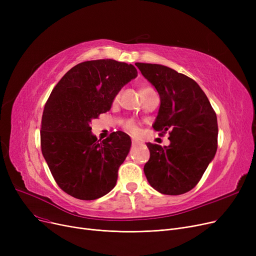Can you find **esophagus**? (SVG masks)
Instances as JSON below:
<instances>
[{
    "label": "esophagus",
    "mask_w": 256,
    "mask_h": 256,
    "mask_svg": "<svg viewBox=\"0 0 256 256\" xmlns=\"http://www.w3.org/2000/svg\"><path fill=\"white\" fill-rule=\"evenodd\" d=\"M143 143L137 139H132V146H138V145H142Z\"/></svg>",
    "instance_id": "esophagus-1"
}]
</instances>
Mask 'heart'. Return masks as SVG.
Segmentation results:
<instances>
[{
	"instance_id": "b5f03b06",
	"label": "heart",
	"mask_w": 256,
	"mask_h": 256,
	"mask_svg": "<svg viewBox=\"0 0 256 256\" xmlns=\"http://www.w3.org/2000/svg\"><path fill=\"white\" fill-rule=\"evenodd\" d=\"M148 89H150V87H143L142 89H141V93H143L144 91H146V90H148ZM118 98H119V93L118 94H116V96H115V100H118ZM124 126H126V128L128 130H130V132H138V128H137V126H136V124L132 120H128V121H126V124H124Z\"/></svg>"
}]
</instances>
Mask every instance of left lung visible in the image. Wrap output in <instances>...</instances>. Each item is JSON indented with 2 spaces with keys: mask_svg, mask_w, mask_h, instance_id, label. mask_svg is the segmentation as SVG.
<instances>
[{
  "mask_svg": "<svg viewBox=\"0 0 256 256\" xmlns=\"http://www.w3.org/2000/svg\"><path fill=\"white\" fill-rule=\"evenodd\" d=\"M156 89L160 106L154 130L169 132L170 144L147 143L150 158L145 176L158 192L180 195L202 178L218 147L217 116L206 93L191 78L170 67L136 63Z\"/></svg>",
  "mask_w": 256,
  "mask_h": 256,
  "instance_id": "1",
  "label": "left lung"
}]
</instances>
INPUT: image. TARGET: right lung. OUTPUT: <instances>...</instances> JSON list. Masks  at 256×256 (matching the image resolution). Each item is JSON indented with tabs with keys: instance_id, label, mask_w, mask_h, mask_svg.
<instances>
[{
	"instance_id": "right-lung-1",
	"label": "right lung",
	"mask_w": 256,
	"mask_h": 256,
	"mask_svg": "<svg viewBox=\"0 0 256 256\" xmlns=\"http://www.w3.org/2000/svg\"><path fill=\"white\" fill-rule=\"evenodd\" d=\"M137 76L132 64L92 60L74 66L52 89L44 106L40 142L52 176L65 193L94 200L115 186L130 138L118 130L98 140L90 122L109 111L116 94Z\"/></svg>"
}]
</instances>
